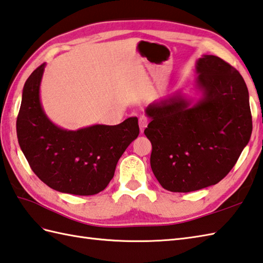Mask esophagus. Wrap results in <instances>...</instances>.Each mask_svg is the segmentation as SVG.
Wrapping results in <instances>:
<instances>
[{"instance_id":"obj_1","label":"esophagus","mask_w":263,"mask_h":263,"mask_svg":"<svg viewBox=\"0 0 263 263\" xmlns=\"http://www.w3.org/2000/svg\"><path fill=\"white\" fill-rule=\"evenodd\" d=\"M138 124H139V129H141V132L143 133L145 128H146L147 124H148V118L144 115L141 116V117H139V119H138Z\"/></svg>"}]
</instances>
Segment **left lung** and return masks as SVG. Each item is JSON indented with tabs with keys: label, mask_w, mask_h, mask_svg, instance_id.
<instances>
[{
	"label": "left lung",
	"mask_w": 263,
	"mask_h": 263,
	"mask_svg": "<svg viewBox=\"0 0 263 263\" xmlns=\"http://www.w3.org/2000/svg\"><path fill=\"white\" fill-rule=\"evenodd\" d=\"M200 98L177 92L151 103L144 134L151 167L163 188L190 192L218 183L235 165L252 133L249 91L242 75L214 55L197 61Z\"/></svg>",
	"instance_id": "1"
}]
</instances>
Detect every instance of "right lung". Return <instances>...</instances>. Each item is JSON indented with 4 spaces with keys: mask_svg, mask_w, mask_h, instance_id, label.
<instances>
[{
    "mask_svg": "<svg viewBox=\"0 0 263 263\" xmlns=\"http://www.w3.org/2000/svg\"><path fill=\"white\" fill-rule=\"evenodd\" d=\"M46 64L26 81L16 119L21 151L34 174L56 191L91 196L106 189L120 156L139 134L136 117L116 126L93 125L78 130L56 126L40 102Z\"/></svg>",
    "mask_w": 263,
    "mask_h": 263,
    "instance_id": "right-lung-1",
    "label": "right lung"
}]
</instances>
